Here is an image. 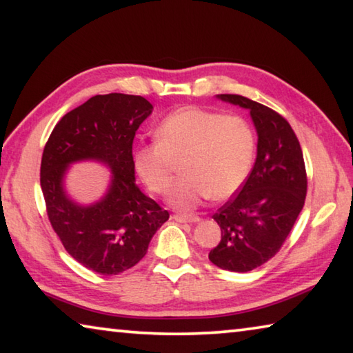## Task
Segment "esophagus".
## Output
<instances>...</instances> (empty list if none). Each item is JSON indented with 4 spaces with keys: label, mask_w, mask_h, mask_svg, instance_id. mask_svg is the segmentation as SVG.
Listing matches in <instances>:
<instances>
[{
    "label": "esophagus",
    "mask_w": 353,
    "mask_h": 353,
    "mask_svg": "<svg viewBox=\"0 0 353 353\" xmlns=\"http://www.w3.org/2000/svg\"><path fill=\"white\" fill-rule=\"evenodd\" d=\"M172 219L177 221V223H198L201 219L198 214H187V213H176L172 214Z\"/></svg>",
    "instance_id": "34e87169"
}]
</instances>
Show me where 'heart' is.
Instances as JSON below:
<instances>
[{
	"mask_svg": "<svg viewBox=\"0 0 353 353\" xmlns=\"http://www.w3.org/2000/svg\"><path fill=\"white\" fill-rule=\"evenodd\" d=\"M157 140L137 148L135 170L146 187L165 194L181 162L182 177L170 204L193 208L208 196L229 198L246 181L254 162L255 135L246 118L202 107H181L160 121Z\"/></svg>",
	"mask_w": 353,
	"mask_h": 353,
	"instance_id": "obj_1",
	"label": "heart"
}]
</instances>
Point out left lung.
<instances>
[{"mask_svg": "<svg viewBox=\"0 0 353 353\" xmlns=\"http://www.w3.org/2000/svg\"><path fill=\"white\" fill-rule=\"evenodd\" d=\"M218 98L250 112L259 145L254 168L236 196L213 214L221 241L208 259L221 270L248 272L279 252L302 212L305 162L294 130L280 113L241 94Z\"/></svg>", "mask_w": 353, "mask_h": 353, "instance_id": "8db88e82", "label": "left lung"}]
</instances>
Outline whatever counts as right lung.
I'll return each instance as SVG.
<instances>
[{"label": "right lung", "instance_id": "obj_1", "mask_svg": "<svg viewBox=\"0 0 353 353\" xmlns=\"http://www.w3.org/2000/svg\"><path fill=\"white\" fill-rule=\"evenodd\" d=\"M152 104L124 93L97 94L61 118L48 139L40 165L48 219L63 248L88 270L103 276L135 266L170 213L135 185L132 143ZM99 159L112 170L110 191L82 208L63 190L68 165Z\"/></svg>", "mask_w": 353, "mask_h": 353}]
</instances>
